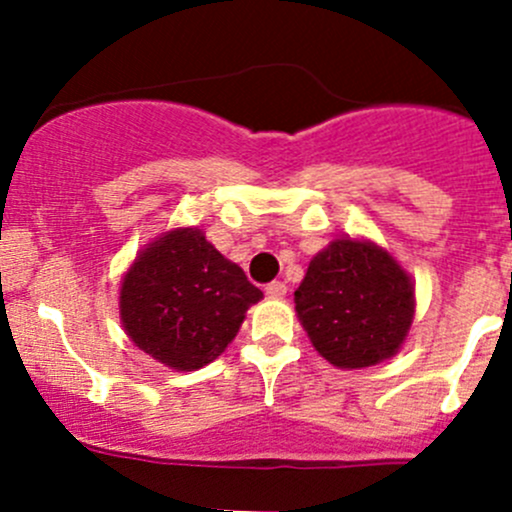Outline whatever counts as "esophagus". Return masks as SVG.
<instances>
[{
  "mask_svg": "<svg viewBox=\"0 0 512 512\" xmlns=\"http://www.w3.org/2000/svg\"><path fill=\"white\" fill-rule=\"evenodd\" d=\"M265 294L270 299H282L287 294V285L285 282H270V285L265 287Z\"/></svg>",
  "mask_w": 512,
  "mask_h": 512,
  "instance_id": "obj_1",
  "label": "esophagus"
}]
</instances>
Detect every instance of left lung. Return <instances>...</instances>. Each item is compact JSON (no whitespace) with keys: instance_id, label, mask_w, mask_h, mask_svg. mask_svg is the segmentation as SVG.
Listing matches in <instances>:
<instances>
[{"instance_id":"obj_1","label":"left lung","mask_w":512,"mask_h":512,"mask_svg":"<svg viewBox=\"0 0 512 512\" xmlns=\"http://www.w3.org/2000/svg\"><path fill=\"white\" fill-rule=\"evenodd\" d=\"M294 312L329 364L366 369L406 344L416 317V285L374 240L337 237L309 262L294 292Z\"/></svg>"}]
</instances>
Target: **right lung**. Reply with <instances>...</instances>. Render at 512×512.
<instances>
[{"instance_id":"right-lung-1","label":"right lung","mask_w":512,"mask_h":512,"mask_svg":"<svg viewBox=\"0 0 512 512\" xmlns=\"http://www.w3.org/2000/svg\"><path fill=\"white\" fill-rule=\"evenodd\" d=\"M262 292L200 227H170L138 250L121 280L123 332L175 371L218 359Z\"/></svg>"}]
</instances>
